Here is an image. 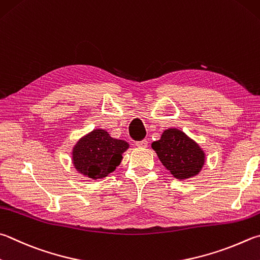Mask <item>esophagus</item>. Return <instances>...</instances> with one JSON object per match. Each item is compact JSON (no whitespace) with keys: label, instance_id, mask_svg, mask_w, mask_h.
<instances>
[{"label":"esophagus","instance_id":"esophagus-1","mask_svg":"<svg viewBox=\"0 0 260 260\" xmlns=\"http://www.w3.org/2000/svg\"><path fill=\"white\" fill-rule=\"evenodd\" d=\"M135 145L138 146V148H146V146H148V141H146V140L138 141V142L135 143Z\"/></svg>","mask_w":260,"mask_h":260}]
</instances>
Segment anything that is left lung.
<instances>
[{
  "mask_svg": "<svg viewBox=\"0 0 260 260\" xmlns=\"http://www.w3.org/2000/svg\"><path fill=\"white\" fill-rule=\"evenodd\" d=\"M151 146L164 166L177 179L196 176L204 167L205 152L179 129H166Z\"/></svg>",
  "mask_w": 260,
  "mask_h": 260,
  "instance_id": "8db88e82",
  "label": "left lung"
}]
</instances>
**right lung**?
<instances>
[{
    "label": "right lung",
    "mask_w": 260,
    "mask_h": 260,
    "mask_svg": "<svg viewBox=\"0 0 260 260\" xmlns=\"http://www.w3.org/2000/svg\"><path fill=\"white\" fill-rule=\"evenodd\" d=\"M128 146L125 141L112 139L105 129H94L74 146L73 164L85 176L103 178L119 166Z\"/></svg>",
    "instance_id": "right-lung-1"
}]
</instances>
